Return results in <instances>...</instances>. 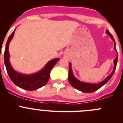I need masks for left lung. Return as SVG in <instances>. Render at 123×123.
Instances as JSON below:
<instances>
[{
  "label": "left lung",
  "instance_id": "obj_1",
  "mask_svg": "<svg viewBox=\"0 0 123 123\" xmlns=\"http://www.w3.org/2000/svg\"><path fill=\"white\" fill-rule=\"evenodd\" d=\"M106 33L107 34L110 36V38L113 40V41L114 42V44H115V46H114V49L117 51L116 49V44H115V41L113 37L110 34V32H109L108 30H106ZM117 62H118V54H117V57L115 58V59L114 60V69L113 70V71L111 72V73L106 77L104 81H102V82H99V83H89V82H82V81H80L79 80H78V79L75 78V76H74L73 73L72 69H71V63H69V74H68V81H69V84L72 86L73 87H74L75 89L79 90V91H81L82 92H84V93H92V92H95V91L98 90V89L102 87L104 85H105V84L107 83L108 82L110 79H111V78L112 77V76L113 75L115 71V69H116V67H117Z\"/></svg>",
  "mask_w": 123,
  "mask_h": 123
}]
</instances>
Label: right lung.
Masks as SVG:
<instances>
[{
    "label": "right lung",
    "mask_w": 123,
    "mask_h": 123,
    "mask_svg": "<svg viewBox=\"0 0 123 123\" xmlns=\"http://www.w3.org/2000/svg\"><path fill=\"white\" fill-rule=\"evenodd\" d=\"M16 29L8 37L5 46L4 52V63L6 67V71L12 82L19 87L26 91H32L42 87L47 83L50 78L51 69L57 63L60 58H56L49 61L44 67L39 71L31 74H26L16 71L10 62V54L8 47L10 41L12 39Z\"/></svg>",
    "instance_id": "obj_1"
}]
</instances>
